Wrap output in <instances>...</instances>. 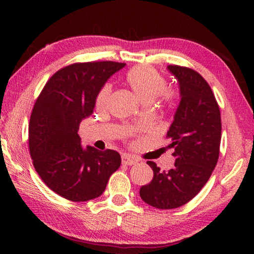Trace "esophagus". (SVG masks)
Segmentation results:
<instances>
[{"instance_id":"1","label":"esophagus","mask_w":254,"mask_h":254,"mask_svg":"<svg viewBox=\"0 0 254 254\" xmlns=\"http://www.w3.org/2000/svg\"><path fill=\"white\" fill-rule=\"evenodd\" d=\"M136 162H137V160L131 158L130 156H127V154H122V163H123V165L132 166V165H134V163H136Z\"/></svg>"}]
</instances>
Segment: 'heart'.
I'll use <instances>...</instances> for the list:
<instances>
[{"label": "heart", "mask_w": 254, "mask_h": 254, "mask_svg": "<svg viewBox=\"0 0 254 254\" xmlns=\"http://www.w3.org/2000/svg\"><path fill=\"white\" fill-rule=\"evenodd\" d=\"M126 81L128 87L132 89V92L135 94V96L144 104L153 102L166 87L165 77L154 68L147 65H139L131 68L127 72ZM111 92L112 86L110 84L103 86L96 97V105L98 107L105 106ZM171 94L167 93V100H169Z\"/></svg>", "instance_id": "heart-1"}]
</instances>
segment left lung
Masks as SVG:
<instances>
[{"label": "left lung", "instance_id": "left-lung-1", "mask_svg": "<svg viewBox=\"0 0 254 254\" xmlns=\"http://www.w3.org/2000/svg\"><path fill=\"white\" fill-rule=\"evenodd\" d=\"M168 70L180 89L179 106L167 132L175 166L160 171L148 161L153 178L140 188L142 200L159 209L180 207L201 190L217 163L222 135L220 107L207 81L187 67L170 65Z\"/></svg>", "mask_w": 254, "mask_h": 254}]
</instances>
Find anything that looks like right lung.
Masks as SVG:
<instances>
[{
  "label": "right lung",
  "instance_id": "right-lung-1",
  "mask_svg": "<svg viewBox=\"0 0 254 254\" xmlns=\"http://www.w3.org/2000/svg\"><path fill=\"white\" fill-rule=\"evenodd\" d=\"M124 63L89 62L64 67L50 77L33 106L29 149L34 169L56 194L71 201L101 196L121 166L114 150L83 148L79 124L93 113L98 92Z\"/></svg>",
  "mask_w": 254,
  "mask_h": 254
}]
</instances>
